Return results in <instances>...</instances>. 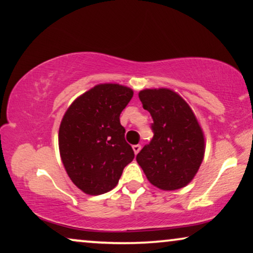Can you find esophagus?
<instances>
[{"mask_svg": "<svg viewBox=\"0 0 253 253\" xmlns=\"http://www.w3.org/2000/svg\"><path fill=\"white\" fill-rule=\"evenodd\" d=\"M132 149H133L134 154H138L139 152H140L141 146H140V145H133V146H132Z\"/></svg>", "mask_w": 253, "mask_h": 253, "instance_id": "1", "label": "esophagus"}]
</instances>
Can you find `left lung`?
I'll use <instances>...</instances> for the list:
<instances>
[{"label": "left lung", "instance_id": "obj_1", "mask_svg": "<svg viewBox=\"0 0 253 253\" xmlns=\"http://www.w3.org/2000/svg\"><path fill=\"white\" fill-rule=\"evenodd\" d=\"M139 99L152 115L154 137L138 153V164L157 188L185 187L199 171L206 151L204 134L195 114L170 89H145L139 92Z\"/></svg>", "mask_w": 253, "mask_h": 253}]
</instances>
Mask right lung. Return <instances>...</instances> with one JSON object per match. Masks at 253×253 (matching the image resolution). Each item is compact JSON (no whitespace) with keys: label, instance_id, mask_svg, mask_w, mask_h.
Returning <instances> with one entry per match:
<instances>
[{"label":"right lung","instance_id":"1","mask_svg":"<svg viewBox=\"0 0 253 253\" xmlns=\"http://www.w3.org/2000/svg\"><path fill=\"white\" fill-rule=\"evenodd\" d=\"M133 96L120 84H98L73 101L59 127V152L75 186L89 195L118 185L134 153L126 141L120 115Z\"/></svg>","mask_w":253,"mask_h":253}]
</instances>
